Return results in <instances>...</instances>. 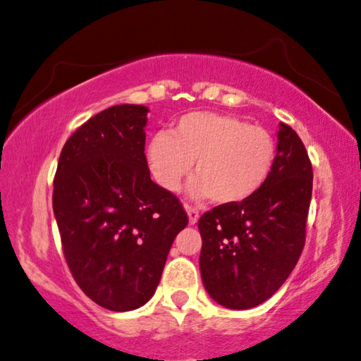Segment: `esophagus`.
<instances>
[{
  "label": "esophagus",
  "mask_w": 361,
  "mask_h": 361,
  "mask_svg": "<svg viewBox=\"0 0 361 361\" xmlns=\"http://www.w3.org/2000/svg\"><path fill=\"white\" fill-rule=\"evenodd\" d=\"M185 209H186V213H188L190 224H196V223H198V218H200V211L196 209V208H193V206H190V204H186V206H185Z\"/></svg>",
  "instance_id": "1"
}]
</instances>
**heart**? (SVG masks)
Masks as SVG:
<instances>
[{
	"mask_svg": "<svg viewBox=\"0 0 361 361\" xmlns=\"http://www.w3.org/2000/svg\"><path fill=\"white\" fill-rule=\"evenodd\" d=\"M272 133L234 115L190 112L173 122L170 132L148 140L145 158L161 188L178 191L195 161L191 195L211 196L218 204L249 200L266 185L276 163Z\"/></svg>",
	"mask_w": 361,
	"mask_h": 361,
	"instance_id": "b5f03b06",
	"label": "heart"
}]
</instances>
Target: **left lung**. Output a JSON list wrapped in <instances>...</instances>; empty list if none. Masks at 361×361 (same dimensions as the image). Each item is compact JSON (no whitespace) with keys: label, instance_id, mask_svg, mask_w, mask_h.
I'll return each mask as SVG.
<instances>
[{"label":"left lung","instance_id":"obj_1","mask_svg":"<svg viewBox=\"0 0 361 361\" xmlns=\"http://www.w3.org/2000/svg\"><path fill=\"white\" fill-rule=\"evenodd\" d=\"M277 155L266 185L249 200L201 216L200 269L208 294L229 309H251L286 282L305 244L312 163L289 125L279 128Z\"/></svg>","mask_w":361,"mask_h":361}]
</instances>
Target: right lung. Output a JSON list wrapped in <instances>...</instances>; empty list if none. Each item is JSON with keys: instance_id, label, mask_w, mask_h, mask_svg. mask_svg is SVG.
I'll use <instances>...</instances> for the list:
<instances>
[{"instance_id": "add662e5", "label": "right lung", "mask_w": 361, "mask_h": 361, "mask_svg": "<svg viewBox=\"0 0 361 361\" xmlns=\"http://www.w3.org/2000/svg\"><path fill=\"white\" fill-rule=\"evenodd\" d=\"M143 105H114L80 125L62 147L52 209L77 286L107 310L150 300L188 214L150 178Z\"/></svg>"}]
</instances>
